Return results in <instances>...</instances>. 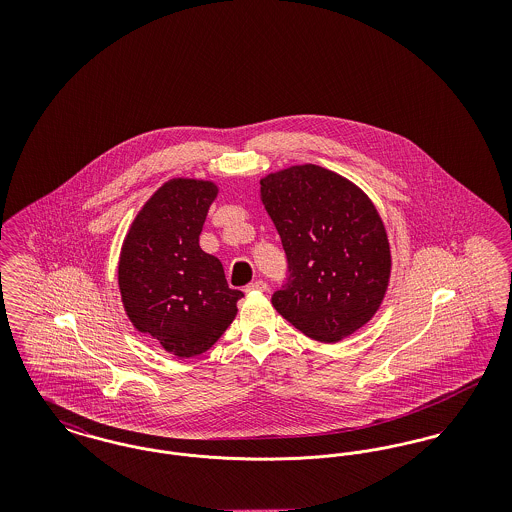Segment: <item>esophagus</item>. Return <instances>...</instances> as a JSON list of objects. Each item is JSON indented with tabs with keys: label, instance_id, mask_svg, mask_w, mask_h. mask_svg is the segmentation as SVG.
Here are the masks:
<instances>
[{
	"label": "esophagus",
	"instance_id": "34e87169",
	"mask_svg": "<svg viewBox=\"0 0 512 512\" xmlns=\"http://www.w3.org/2000/svg\"><path fill=\"white\" fill-rule=\"evenodd\" d=\"M267 282H263V280H255V282H251V284H247L245 286V292H267Z\"/></svg>",
	"mask_w": 512,
	"mask_h": 512
}]
</instances>
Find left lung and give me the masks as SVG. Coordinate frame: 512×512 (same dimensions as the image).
<instances>
[{
    "instance_id": "left-lung-1",
    "label": "left lung",
    "mask_w": 512,
    "mask_h": 512,
    "mask_svg": "<svg viewBox=\"0 0 512 512\" xmlns=\"http://www.w3.org/2000/svg\"><path fill=\"white\" fill-rule=\"evenodd\" d=\"M261 197L286 251L274 309L313 340L347 338L378 311L390 282L388 234L355 184L317 165L261 180Z\"/></svg>"
}]
</instances>
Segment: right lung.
Segmentation results:
<instances>
[{
  "label": "right lung",
  "mask_w": 512,
  "mask_h": 512,
  "mask_svg": "<svg viewBox=\"0 0 512 512\" xmlns=\"http://www.w3.org/2000/svg\"><path fill=\"white\" fill-rule=\"evenodd\" d=\"M217 192L213 182L169 180L151 195L122 244L119 288L126 315L182 359L211 349L244 297L228 288L219 259L199 247Z\"/></svg>",
  "instance_id": "add662e5"
}]
</instances>
